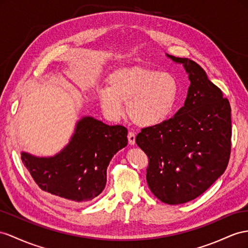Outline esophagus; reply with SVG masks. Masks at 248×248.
Instances as JSON below:
<instances>
[{
  "mask_svg": "<svg viewBox=\"0 0 248 248\" xmlns=\"http://www.w3.org/2000/svg\"><path fill=\"white\" fill-rule=\"evenodd\" d=\"M135 137H136V135L134 134V133H133V132H129V134H128V140H129V143H130L131 145L135 144Z\"/></svg>",
  "mask_w": 248,
  "mask_h": 248,
  "instance_id": "1",
  "label": "esophagus"
}]
</instances>
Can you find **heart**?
<instances>
[{"instance_id": "b5f03b06", "label": "heart", "mask_w": 248, "mask_h": 248, "mask_svg": "<svg viewBox=\"0 0 248 248\" xmlns=\"http://www.w3.org/2000/svg\"><path fill=\"white\" fill-rule=\"evenodd\" d=\"M179 95V81L172 73L140 66L115 70L108 78V87L97 92L108 116H122L124 101L130 119L141 128L160 124L172 116Z\"/></svg>"}]
</instances>
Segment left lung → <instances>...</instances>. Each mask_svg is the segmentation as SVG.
<instances>
[{
    "label": "left lung",
    "mask_w": 248,
    "mask_h": 248,
    "mask_svg": "<svg viewBox=\"0 0 248 248\" xmlns=\"http://www.w3.org/2000/svg\"><path fill=\"white\" fill-rule=\"evenodd\" d=\"M182 63L190 85L175 116L144 128L136 143L149 157L147 181L160 201L175 205L194 200L224 173L231 156V105L198 63Z\"/></svg>",
    "instance_id": "left-lung-1"
}]
</instances>
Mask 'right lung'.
Segmentation results:
<instances>
[{
  "label": "right lung",
  "mask_w": 248,
  "mask_h": 248,
  "mask_svg": "<svg viewBox=\"0 0 248 248\" xmlns=\"http://www.w3.org/2000/svg\"><path fill=\"white\" fill-rule=\"evenodd\" d=\"M128 130L91 116L78 120L71 140L53 157L22 152V161L44 192L73 203L91 201L103 192L107 168L128 144Z\"/></svg>",
  "instance_id": "right-lung-1"
}]
</instances>
